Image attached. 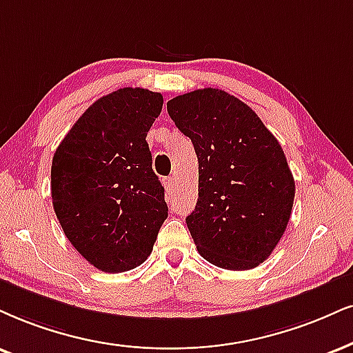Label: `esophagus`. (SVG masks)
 <instances>
[{
    "mask_svg": "<svg viewBox=\"0 0 353 353\" xmlns=\"http://www.w3.org/2000/svg\"><path fill=\"white\" fill-rule=\"evenodd\" d=\"M163 185H165V190L172 191L173 188H175V176H168V178H163Z\"/></svg>",
    "mask_w": 353,
    "mask_h": 353,
    "instance_id": "34e87169",
    "label": "esophagus"
}]
</instances>
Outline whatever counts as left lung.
<instances>
[{
    "label": "left lung",
    "instance_id": "8db88e82",
    "mask_svg": "<svg viewBox=\"0 0 353 353\" xmlns=\"http://www.w3.org/2000/svg\"><path fill=\"white\" fill-rule=\"evenodd\" d=\"M198 155V201L186 217L204 260L225 270L259 267L288 225L294 178L285 152L255 111L223 90L167 103Z\"/></svg>",
    "mask_w": 353,
    "mask_h": 353
}]
</instances>
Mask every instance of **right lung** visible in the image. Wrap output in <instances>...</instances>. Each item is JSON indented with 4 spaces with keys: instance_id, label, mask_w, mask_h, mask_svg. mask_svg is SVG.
Returning <instances> with one entry per match:
<instances>
[{
    "instance_id": "add662e5",
    "label": "right lung",
    "mask_w": 353,
    "mask_h": 353,
    "mask_svg": "<svg viewBox=\"0 0 353 353\" xmlns=\"http://www.w3.org/2000/svg\"><path fill=\"white\" fill-rule=\"evenodd\" d=\"M162 106L154 91H112L80 116L52 159L57 219L77 252L101 272L145 262L168 216L145 141Z\"/></svg>"
}]
</instances>
